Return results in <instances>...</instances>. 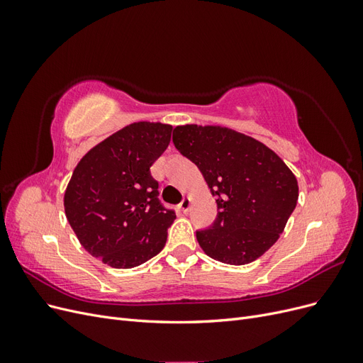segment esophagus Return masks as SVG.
<instances>
[{"label": "esophagus", "instance_id": "obj_1", "mask_svg": "<svg viewBox=\"0 0 363 363\" xmlns=\"http://www.w3.org/2000/svg\"><path fill=\"white\" fill-rule=\"evenodd\" d=\"M180 211L186 215V213H188L189 211H191V200L189 199H184L182 203H180Z\"/></svg>", "mask_w": 363, "mask_h": 363}]
</instances>
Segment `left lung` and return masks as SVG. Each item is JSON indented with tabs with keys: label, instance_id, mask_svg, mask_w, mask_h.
<instances>
[{
	"label": "left lung",
	"instance_id": "1",
	"mask_svg": "<svg viewBox=\"0 0 363 363\" xmlns=\"http://www.w3.org/2000/svg\"><path fill=\"white\" fill-rule=\"evenodd\" d=\"M172 142L216 196V219L196 232L203 251L228 265L259 259L277 242L298 200V183L286 163L262 142L227 127L179 125Z\"/></svg>",
	"mask_w": 363,
	"mask_h": 363
}]
</instances>
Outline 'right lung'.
Wrapping results in <instances>:
<instances>
[{"label": "right lung", "instance_id": "add662e5", "mask_svg": "<svg viewBox=\"0 0 363 363\" xmlns=\"http://www.w3.org/2000/svg\"><path fill=\"white\" fill-rule=\"evenodd\" d=\"M171 131L160 123L130 124L87 151L72 172L65 213L83 248L108 267H139L167 242L175 213L159 201L150 168Z\"/></svg>", "mask_w": 363, "mask_h": 363}]
</instances>
